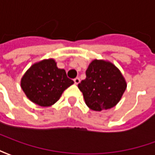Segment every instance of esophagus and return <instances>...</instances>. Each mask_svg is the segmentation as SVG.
I'll return each instance as SVG.
<instances>
[{
  "label": "esophagus",
  "instance_id": "1",
  "mask_svg": "<svg viewBox=\"0 0 155 155\" xmlns=\"http://www.w3.org/2000/svg\"><path fill=\"white\" fill-rule=\"evenodd\" d=\"M74 84H78L80 82H81V80H80V78H75V79H74Z\"/></svg>",
  "mask_w": 155,
  "mask_h": 155
}]
</instances>
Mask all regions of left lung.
<instances>
[{
	"label": "left lung",
	"mask_w": 155,
	"mask_h": 155,
	"mask_svg": "<svg viewBox=\"0 0 155 155\" xmlns=\"http://www.w3.org/2000/svg\"><path fill=\"white\" fill-rule=\"evenodd\" d=\"M86 78L78 84L85 104L94 111L114 107L126 90L127 83L122 73L113 63L94 60L86 70Z\"/></svg>",
	"instance_id": "obj_1"
}]
</instances>
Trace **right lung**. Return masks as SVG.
<instances>
[{
	"instance_id": "right-lung-1",
	"label": "right lung",
	"mask_w": 155,
	"mask_h": 155,
	"mask_svg": "<svg viewBox=\"0 0 155 155\" xmlns=\"http://www.w3.org/2000/svg\"><path fill=\"white\" fill-rule=\"evenodd\" d=\"M74 84L65 71L59 69L54 59H45L33 64L21 81V87L30 101L40 106H51L61 94Z\"/></svg>"
}]
</instances>
